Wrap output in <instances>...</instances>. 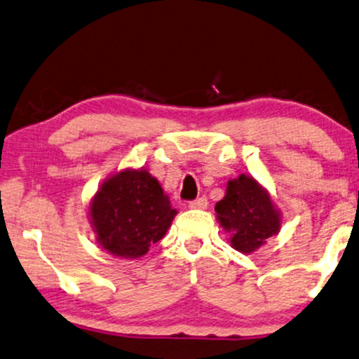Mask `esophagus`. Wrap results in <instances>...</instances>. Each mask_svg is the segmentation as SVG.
<instances>
[{
	"label": "esophagus",
	"instance_id": "1",
	"mask_svg": "<svg viewBox=\"0 0 359 359\" xmlns=\"http://www.w3.org/2000/svg\"><path fill=\"white\" fill-rule=\"evenodd\" d=\"M189 207L194 210H205L208 207V200H207V197H200L197 200H194V202H190Z\"/></svg>",
	"mask_w": 359,
	"mask_h": 359
}]
</instances>
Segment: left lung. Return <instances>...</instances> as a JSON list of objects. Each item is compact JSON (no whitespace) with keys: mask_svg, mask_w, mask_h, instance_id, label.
<instances>
[{"mask_svg":"<svg viewBox=\"0 0 359 359\" xmlns=\"http://www.w3.org/2000/svg\"><path fill=\"white\" fill-rule=\"evenodd\" d=\"M215 212L218 223L229 233L231 246L245 255L259 250L267 238L276 236L283 218L269 192L246 174L229 180Z\"/></svg>","mask_w":359,"mask_h":359,"instance_id":"8db88e82","label":"left lung"}]
</instances>
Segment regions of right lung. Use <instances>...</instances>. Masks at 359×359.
Masks as SVG:
<instances>
[{"instance_id": "add662e5", "label": "right lung", "mask_w": 359, "mask_h": 359, "mask_svg": "<svg viewBox=\"0 0 359 359\" xmlns=\"http://www.w3.org/2000/svg\"><path fill=\"white\" fill-rule=\"evenodd\" d=\"M177 210L146 169H123L104 179L90 202L97 243L109 255L136 259L164 238Z\"/></svg>"}]
</instances>
